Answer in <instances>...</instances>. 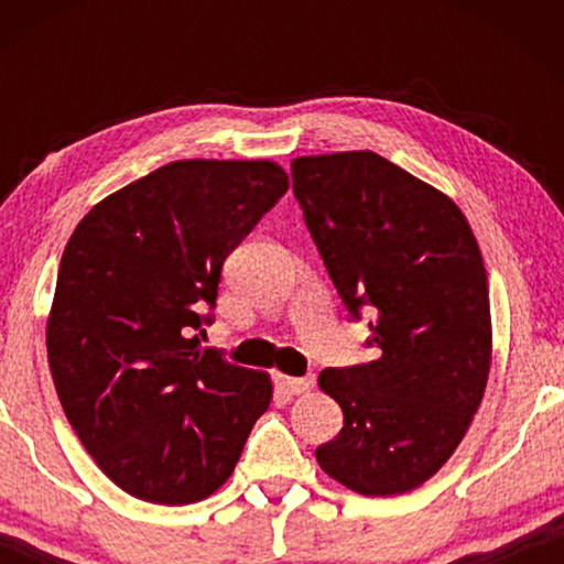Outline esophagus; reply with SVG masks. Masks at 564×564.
Wrapping results in <instances>:
<instances>
[{
    "mask_svg": "<svg viewBox=\"0 0 564 564\" xmlns=\"http://www.w3.org/2000/svg\"><path fill=\"white\" fill-rule=\"evenodd\" d=\"M282 388H288V392L292 395H305V392L313 390L315 384V377L307 375V377H280Z\"/></svg>",
    "mask_w": 564,
    "mask_h": 564,
    "instance_id": "obj_1",
    "label": "esophagus"
}]
</instances>
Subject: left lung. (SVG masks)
I'll list each match as a JSON object with an SVG mask.
<instances>
[{
	"label": "left lung",
	"instance_id": "left-lung-1",
	"mask_svg": "<svg viewBox=\"0 0 564 564\" xmlns=\"http://www.w3.org/2000/svg\"><path fill=\"white\" fill-rule=\"evenodd\" d=\"M305 226L351 318L369 313L377 359L323 369L344 429L315 449L359 496H400L465 438L490 375L488 274L452 197L372 151L292 161Z\"/></svg>",
	"mask_w": 564,
	"mask_h": 564
}]
</instances>
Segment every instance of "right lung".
Instances as JSON below:
<instances>
[{"mask_svg": "<svg viewBox=\"0 0 564 564\" xmlns=\"http://www.w3.org/2000/svg\"><path fill=\"white\" fill-rule=\"evenodd\" d=\"M290 187L274 161L187 159L112 192L61 257L45 344L58 400L128 496L187 506L234 473L267 372L199 349L223 261Z\"/></svg>", "mask_w": 564, "mask_h": 564, "instance_id": "add662e5", "label": "right lung"}]
</instances>
